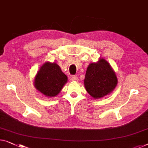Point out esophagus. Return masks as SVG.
<instances>
[{"instance_id":"obj_1","label":"esophagus","mask_w":148,"mask_h":148,"mask_svg":"<svg viewBox=\"0 0 148 148\" xmlns=\"http://www.w3.org/2000/svg\"><path fill=\"white\" fill-rule=\"evenodd\" d=\"M71 80L73 81H76V82H77L79 81V79L77 76H73L71 77Z\"/></svg>"}]
</instances>
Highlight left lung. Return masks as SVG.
<instances>
[{
    "label": "left lung",
    "instance_id": "obj_1",
    "mask_svg": "<svg viewBox=\"0 0 148 148\" xmlns=\"http://www.w3.org/2000/svg\"><path fill=\"white\" fill-rule=\"evenodd\" d=\"M117 78L110 64L103 58L87 67L84 79L85 89L93 99L110 95L117 86Z\"/></svg>",
    "mask_w": 148,
    "mask_h": 148
}]
</instances>
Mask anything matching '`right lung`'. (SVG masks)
Listing matches in <instances>:
<instances>
[{
	"label": "right lung",
	"mask_w": 148,
	"mask_h": 148,
	"mask_svg": "<svg viewBox=\"0 0 148 148\" xmlns=\"http://www.w3.org/2000/svg\"><path fill=\"white\" fill-rule=\"evenodd\" d=\"M67 79V75L56 63L47 61L36 74L34 86L47 97H54L60 93Z\"/></svg>",
	"instance_id": "1"
}]
</instances>
